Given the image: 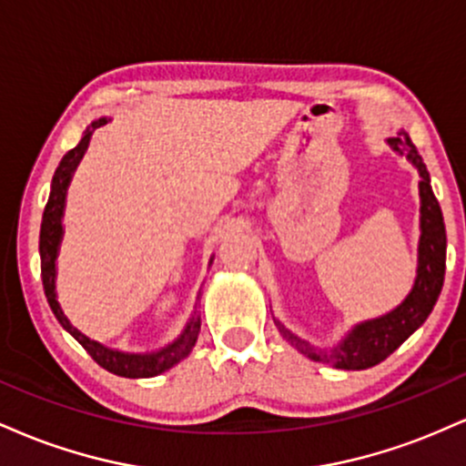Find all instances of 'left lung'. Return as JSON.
Instances as JSON below:
<instances>
[{
	"label": "left lung",
	"instance_id": "8db88e82",
	"mask_svg": "<svg viewBox=\"0 0 466 466\" xmlns=\"http://www.w3.org/2000/svg\"><path fill=\"white\" fill-rule=\"evenodd\" d=\"M388 144L399 155H405L419 168L420 175L419 271H416V282L410 296L392 313L355 326L349 337L333 350L313 349L309 341L296 337L278 319H274L280 335L285 337L289 344L296 346L304 357L319 363H329L333 368H341V370H366V368L377 366V363H381L386 357L392 355L425 322L427 315L434 309L438 296H441L442 282H445L447 232L441 206H438L434 190H431L427 166L403 129L397 133V137H390Z\"/></svg>",
	"mask_w": 466,
	"mask_h": 466
}]
</instances>
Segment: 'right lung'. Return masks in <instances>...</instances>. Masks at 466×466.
Masks as SVG:
<instances>
[{
	"label": "right lung",
	"mask_w": 466,
	"mask_h": 466,
	"mask_svg": "<svg viewBox=\"0 0 466 466\" xmlns=\"http://www.w3.org/2000/svg\"><path fill=\"white\" fill-rule=\"evenodd\" d=\"M105 117L96 120L85 136L80 137V142L72 151H67L63 155V159L58 162L55 177H52V190H50V199L46 203L44 210V221H41V234H39V254H41V278H44V289H46V298L47 304H50L52 313L56 315V319L61 322L63 329L67 330L74 339L83 346L85 350L92 355V360L98 363L100 368L105 370L117 374V377H129V379H144V377H155V374L168 370L173 368L175 363L188 357V352L195 346L197 337H199V329H201V319L197 318V313L192 315V319L186 326V330L181 333L177 341H173L170 346H166L159 352H148V355H127V352H117L111 349H105L100 346L98 341H92L89 337H85L80 330L74 329L69 324V319L63 315L61 307L56 302V291H55V278H56V251H58V243H61L63 237V208H66V192L69 186V179H72L74 168H76L83 153L87 151L89 137H92L94 129L105 125Z\"/></svg>",
	"instance_id": "obj_1"
}]
</instances>
